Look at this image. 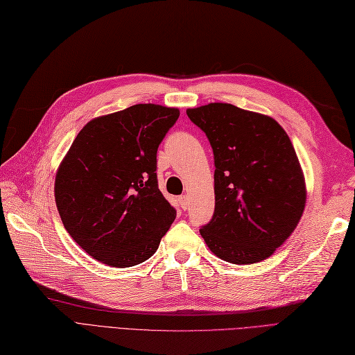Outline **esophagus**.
I'll return each mask as SVG.
<instances>
[{"label":"esophagus","mask_w":355,"mask_h":355,"mask_svg":"<svg viewBox=\"0 0 355 355\" xmlns=\"http://www.w3.org/2000/svg\"><path fill=\"white\" fill-rule=\"evenodd\" d=\"M178 200H180V205H181V208L186 211V209L189 208V203H190V199H189V196H186V194H184V196H181V198H180Z\"/></svg>","instance_id":"esophagus-1"}]
</instances>
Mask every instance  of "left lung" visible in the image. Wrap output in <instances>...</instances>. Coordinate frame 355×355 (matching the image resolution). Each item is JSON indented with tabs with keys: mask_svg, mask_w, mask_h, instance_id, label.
Masks as SVG:
<instances>
[{
	"mask_svg": "<svg viewBox=\"0 0 355 355\" xmlns=\"http://www.w3.org/2000/svg\"><path fill=\"white\" fill-rule=\"evenodd\" d=\"M214 152L215 211L200 228L208 248L232 264L267 259L298 225L306 202L301 164L272 118L228 103L187 109Z\"/></svg>",
	"mask_w": 355,
	"mask_h": 355,
	"instance_id": "obj_1",
	"label": "left lung"
}]
</instances>
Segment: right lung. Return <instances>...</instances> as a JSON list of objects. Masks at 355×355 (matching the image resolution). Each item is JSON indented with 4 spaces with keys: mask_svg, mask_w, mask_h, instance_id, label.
Returning <instances> with one entry per match:
<instances>
[{
    "mask_svg": "<svg viewBox=\"0 0 355 355\" xmlns=\"http://www.w3.org/2000/svg\"><path fill=\"white\" fill-rule=\"evenodd\" d=\"M177 107L135 105L91 119L55 174L54 198L67 233L103 264L150 258L177 211L157 187L156 153Z\"/></svg>",
    "mask_w": 355,
    "mask_h": 355,
    "instance_id": "obj_1",
    "label": "right lung"
}]
</instances>
